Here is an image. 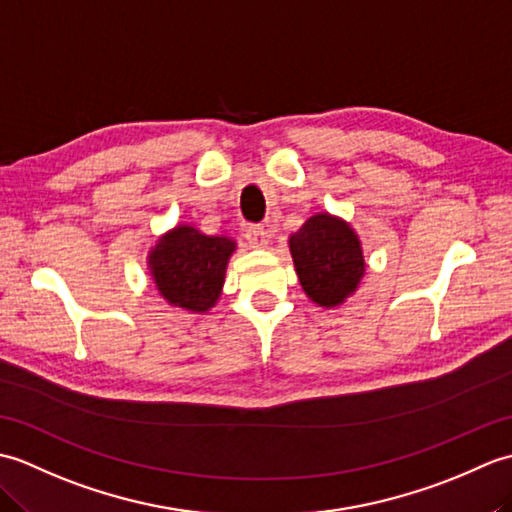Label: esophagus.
I'll use <instances>...</instances> for the list:
<instances>
[{
	"label": "esophagus",
	"mask_w": 512,
	"mask_h": 512,
	"mask_svg": "<svg viewBox=\"0 0 512 512\" xmlns=\"http://www.w3.org/2000/svg\"><path fill=\"white\" fill-rule=\"evenodd\" d=\"M246 239H248L250 248H266V244H268V231H266L264 226H259V224H250L246 228Z\"/></svg>",
	"instance_id": "34e87169"
}]
</instances>
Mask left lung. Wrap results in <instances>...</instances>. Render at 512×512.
<instances>
[{
	"label": "left lung",
	"instance_id": "8db88e82",
	"mask_svg": "<svg viewBox=\"0 0 512 512\" xmlns=\"http://www.w3.org/2000/svg\"><path fill=\"white\" fill-rule=\"evenodd\" d=\"M290 255L299 284L321 308H336L352 297L365 275L363 244L343 217L317 213L290 235Z\"/></svg>",
	"mask_w": 512,
	"mask_h": 512
}]
</instances>
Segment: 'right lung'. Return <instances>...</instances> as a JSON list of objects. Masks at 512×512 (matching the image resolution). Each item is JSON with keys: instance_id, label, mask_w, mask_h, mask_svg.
I'll return each mask as SVG.
<instances>
[{"instance_id": "1", "label": "right lung", "mask_w": 512, "mask_h": 512, "mask_svg": "<svg viewBox=\"0 0 512 512\" xmlns=\"http://www.w3.org/2000/svg\"><path fill=\"white\" fill-rule=\"evenodd\" d=\"M235 248L231 237L204 235L191 224H178L149 248L147 270L169 306L204 314L222 295L226 266Z\"/></svg>"}]
</instances>
